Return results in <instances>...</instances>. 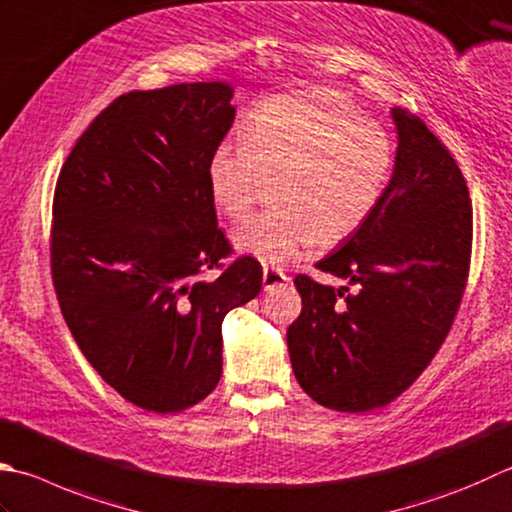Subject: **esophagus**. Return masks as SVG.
Returning a JSON list of instances; mask_svg holds the SVG:
<instances>
[{"label":"esophagus","mask_w":512,"mask_h":512,"mask_svg":"<svg viewBox=\"0 0 512 512\" xmlns=\"http://www.w3.org/2000/svg\"><path fill=\"white\" fill-rule=\"evenodd\" d=\"M264 290H270V288H277V286H284L290 282V277L284 273L282 268H264Z\"/></svg>","instance_id":"esophagus-1"}]
</instances>
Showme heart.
Here are the masks:
<instances>
[{
  "instance_id": "obj_1",
  "label": "heart",
  "mask_w": 512,
  "mask_h": 512,
  "mask_svg": "<svg viewBox=\"0 0 512 512\" xmlns=\"http://www.w3.org/2000/svg\"><path fill=\"white\" fill-rule=\"evenodd\" d=\"M393 146L375 124L326 90L270 97L208 159V190L219 213L237 219L264 177L279 206L246 219L233 244L262 264H286L304 250L353 235L382 202Z\"/></svg>"
}]
</instances>
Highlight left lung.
<instances>
[{"mask_svg": "<svg viewBox=\"0 0 512 512\" xmlns=\"http://www.w3.org/2000/svg\"><path fill=\"white\" fill-rule=\"evenodd\" d=\"M395 166L382 202L315 266L355 285L295 277L302 315L286 333L299 386L317 404L368 413L424 373L462 302L473 208L464 175L422 119L390 108Z\"/></svg>", "mask_w": 512, "mask_h": 512, "instance_id": "obj_1", "label": "left lung"}]
</instances>
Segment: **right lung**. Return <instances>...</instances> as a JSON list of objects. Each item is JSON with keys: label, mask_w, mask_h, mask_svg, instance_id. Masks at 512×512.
Wrapping results in <instances>:
<instances>
[{"label": "right lung", "mask_w": 512, "mask_h": 512, "mask_svg": "<svg viewBox=\"0 0 512 512\" xmlns=\"http://www.w3.org/2000/svg\"><path fill=\"white\" fill-rule=\"evenodd\" d=\"M226 82L135 90L70 150L53 202L59 308L108 386L153 413H179L222 377V322L262 290V266L230 253L208 159L235 122Z\"/></svg>", "instance_id": "add662e5"}]
</instances>
